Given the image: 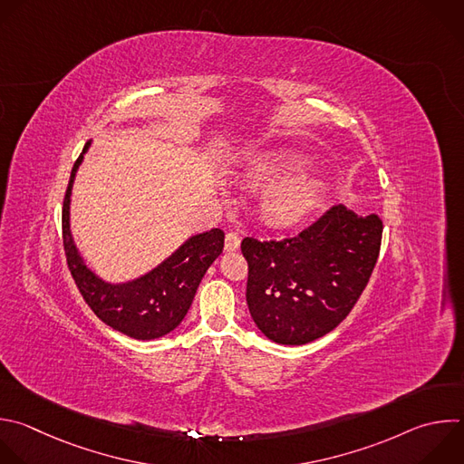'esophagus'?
<instances>
[{
  "instance_id": "34e87169",
  "label": "esophagus",
  "mask_w": 464,
  "mask_h": 464,
  "mask_svg": "<svg viewBox=\"0 0 464 464\" xmlns=\"http://www.w3.org/2000/svg\"><path fill=\"white\" fill-rule=\"evenodd\" d=\"M226 251H237L240 247V235L238 231H227L226 233Z\"/></svg>"
}]
</instances>
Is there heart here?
I'll return each instance as SVG.
<instances>
[{"label": "heart", "mask_w": 464, "mask_h": 464, "mask_svg": "<svg viewBox=\"0 0 464 464\" xmlns=\"http://www.w3.org/2000/svg\"><path fill=\"white\" fill-rule=\"evenodd\" d=\"M312 162L296 152H280L262 159L247 173L256 188H275L266 204V218L273 224L289 226L310 215L323 198V182L304 173Z\"/></svg>", "instance_id": "heart-1"}]
</instances>
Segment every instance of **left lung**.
Returning a JSON list of instances; mask_svg holds the SVG:
<instances>
[{
  "label": "left lung",
  "mask_w": 464,
  "mask_h": 464,
  "mask_svg": "<svg viewBox=\"0 0 464 464\" xmlns=\"http://www.w3.org/2000/svg\"><path fill=\"white\" fill-rule=\"evenodd\" d=\"M382 220L332 206L293 237L240 244L246 300L258 330L278 344H305L353 310L379 258Z\"/></svg>",
  "instance_id": "obj_1"
}]
</instances>
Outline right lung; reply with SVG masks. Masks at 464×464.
<instances>
[{
    "instance_id": "1",
    "label": "right lung",
    "mask_w": 464,
    "mask_h": 464,
    "mask_svg": "<svg viewBox=\"0 0 464 464\" xmlns=\"http://www.w3.org/2000/svg\"><path fill=\"white\" fill-rule=\"evenodd\" d=\"M87 147L89 143H85L83 152ZM83 152L71 171L62 211L63 249L74 284L94 315L112 330L138 341L168 335L186 317L202 276L222 253L224 231L211 229L191 237L164 264L132 282L107 284L100 280L83 264L69 229L71 188Z\"/></svg>"
}]
</instances>
